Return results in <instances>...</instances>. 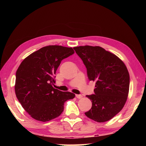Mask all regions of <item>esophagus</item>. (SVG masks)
<instances>
[{
  "instance_id": "esophagus-1",
  "label": "esophagus",
  "mask_w": 146,
  "mask_h": 146,
  "mask_svg": "<svg viewBox=\"0 0 146 146\" xmlns=\"http://www.w3.org/2000/svg\"><path fill=\"white\" fill-rule=\"evenodd\" d=\"M76 97L77 98H82V95H76Z\"/></svg>"
}]
</instances>
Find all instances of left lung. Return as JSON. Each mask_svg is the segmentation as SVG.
<instances>
[{"instance_id": "left-lung-1", "label": "left lung", "mask_w": 146, "mask_h": 146, "mask_svg": "<svg viewBox=\"0 0 146 146\" xmlns=\"http://www.w3.org/2000/svg\"><path fill=\"white\" fill-rule=\"evenodd\" d=\"M87 69L90 81H95V94L86 95L92 102L85 113L97 122L111 119L126 102L129 90V74L123 61L100 46L73 48Z\"/></svg>"}]
</instances>
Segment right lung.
Segmentation results:
<instances>
[{
	"label": "right lung",
	"instance_id": "obj_1",
	"mask_svg": "<svg viewBox=\"0 0 146 146\" xmlns=\"http://www.w3.org/2000/svg\"><path fill=\"white\" fill-rule=\"evenodd\" d=\"M74 53L72 48L48 46L31 53L20 64L15 91L24 110L34 119L45 122L58 117L64 111V102L75 98L74 93L52 86L61 61Z\"/></svg>",
	"mask_w": 146,
	"mask_h": 146
}]
</instances>
